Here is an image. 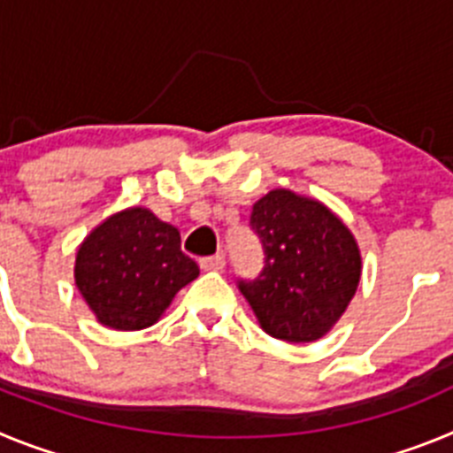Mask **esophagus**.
Masks as SVG:
<instances>
[{"instance_id":"1","label":"esophagus","mask_w":453,"mask_h":453,"mask_svg":"<svg viewBox=\"0 0 453 453\" xmlns=\"http://www.w3.org/2000/svg\"><path fill=\"white\" fill-rule=\"evenodd\" d=\"M199 267L203 272H219L224 270V256L222 254H215V256H206L199 261Z\"/></svg>"}]
</instances>
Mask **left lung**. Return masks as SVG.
<instances>
[{"label":"left lung","instance_id":"obj_1","mask_svg":"<svg viewBox=\"0 0 453 453\" xmlns=\"http://www.w3.org/2000/svg\"><path fill=\"white\" fill-rule=\"evenodd\" d=\"M265 250L256 281H240L261 329L286 342H313L334 329L361 281L358 242L326 203L274 188L250 218Z\"/></svg>","mask_w":453,"mask_h":453}]
</instances>
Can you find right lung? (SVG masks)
<instances>
[{"label":"right lung","mask_w":453,"mask_h":453,"mask_svg":"<svg viewBox=\"0 0 453 453\" xmlns=\"http://www.w3.org/2000/svg\"><path fill=\"white\" fill-rule=\"evenodd\" d=\"M197 276V263L181 251L177 226L145 206L108 215L83 238L74 258L81 297L97 322L115 331L156 324Z\"/></svg>","instance_id":"obj_1"}]
</instances>
